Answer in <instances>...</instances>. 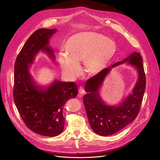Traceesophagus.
<instances>
[{
	"instance_id": "obj_1",
	"label": "esophagus",
	"mask_w": 160,
	"mask_h": 160,
	"mask_svg": "<svg viewBox=\"0 0 160 160\" xmlns=\"http://www.w3.org/2000/svg\"><path fill=\"white\" fill-rule=\"evenodd\" d=\"M78 92H79V94H80V95H83V94L85 93V90H84V89H83L82 87H80V88H79Z\"/></svg>"
}]
</instances>
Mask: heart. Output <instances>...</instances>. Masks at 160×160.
Masks as SVG:
<instances>
[{
	"instance_id": "1",
	"label": "heart",
	"mask_w": 160,
	"mask_h": 160,
	"mask_svg": "<svg viewBox=\"0 0 160 160\" xmlns=\"http://www.w3.org/2000/svg\"><path fill=\"white\" fill-rule=\"evenodd\" d=\"M65 53L58 55V62L64 73L70 77L78 76L80 63L83 62L86 72L97 75L104 71L117 51L115 42L95 32H80L73 35L65 44Z\"/></svg>"
}]
</instances>
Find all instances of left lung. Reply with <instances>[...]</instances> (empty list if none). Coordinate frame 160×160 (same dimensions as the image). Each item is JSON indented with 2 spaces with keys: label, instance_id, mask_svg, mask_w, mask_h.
<instances>
[{
  "label": "left lung",
  "instance_id": "obj_1",
  "mask_svg": "<svg viewBox=\"0 0 160 160\" xmlns=\"http://www.w3.org/2000/svg\"><path fill=\"white\" fill-rule=\"evenodd\" d=\"M126 62L135 67L138 72V80L132 93L121 104L118 106L106 105L99 95V88L112 68ZM145 87L142 59L137 52L88 80L85 85L87 94L83 96V102L92 130L100 136H111L132 122L139 113Z\"/></svg>",
  "mask_w": 160,
  "mask_h": 160
}]
</instances>
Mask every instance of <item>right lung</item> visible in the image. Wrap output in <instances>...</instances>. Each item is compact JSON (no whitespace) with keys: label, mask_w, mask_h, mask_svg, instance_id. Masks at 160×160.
Returning a JSON list of instances; mask_svg holds the SVG:
<instances>
[{"label":"right lung","mask_w":160,"mask_h":160,"mask_svg":"<svg viewBox=\"0 0 160 160\" xmlns=\"http://www.w3.org/2000/svg\"><path fill=\"white\" fill-rule=\"evenodd\" d=\"M57 30L41 28L33 32L22 47L14 66L13 100L27 127L41 136L54 137L64 128L63 109L67 100L75 98L78 87L73 82L55 80L44 88L36 86L29 71L30 65L39 50L54 60L49 39Z\"/></svg>","instance_id":"right-lung-1"}]
</instances>
